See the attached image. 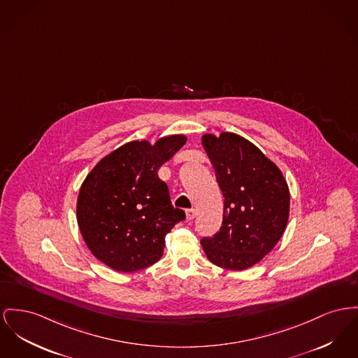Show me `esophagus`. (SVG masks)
Returning <instances> with one entry per match:
<instances>
[{
  "mask_svg": "<svg viewBox=\"0 0 358 358\" xmlns=\"http://www.w3.org/2000/svg\"><path fill=\"white\" fill-rule=\"evenodd\" d=\"M194 216H196V210H193V208L187 210V219H188V220H193Z\"/></svg>",
  "mask_w": 358,
  "mask_h": 358,
  "instance_id": "obj_1",
  "label": "esophagus"
}]
</instances>
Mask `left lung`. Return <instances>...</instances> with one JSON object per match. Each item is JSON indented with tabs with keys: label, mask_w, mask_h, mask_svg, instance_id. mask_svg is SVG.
<instances>
[{
	"label": "left lung",
	"mask_w": 358,
	"mask_h": 358,
	"mask_svg": "<svg viewBox=\"0 0 358 358\" xmlns=\"http://www.w3.org/2000/svg\"><path fill=\"white\" fill-rule=\"evenodd\" d=\"M203 146L224 197L220 230L201 239L212 264L243 271L259 262L282 236L289 189L280 169L245 138L204 135Z\"/></svg>",
	"instance_id": "1"
}]
</instances>
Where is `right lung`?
Here are the masks:
<instances>
[{"mask_svg":"<svg viewBox=\"0 0 358 358\" xmlns=\"http://www.w3.org/2000/svg\"><path fill=\"white\" fill-rule=\"evenodd\" d=\"M187 142L184 135L154 146L134 141L104 157L87 174L77 222L92 254L117 272H135L164 254L165 236L185 212L174 208L158 170Z\"/></svg>","mask_w":358,"mask_h":358,"instance_id":"right-lung-1","label":"right lung"}]
</instances>
